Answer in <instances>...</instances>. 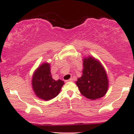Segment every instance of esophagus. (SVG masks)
Returning a JSON list of instances; mask_svg holds the SVG:
<instances>
[{"instance_id":"1","label":"esophagus","mask_w":134,"mask_h":134,"mask_svg":"<svg viewBox=\"0 0 134 134\" xmlns=\"http://www.w3.org/2000/svg\"><path fill=\"white\" fill-rule=\"evenodd\" d=\"M73 81V79H71V78H70V79H69V80H67V81H65V82H71V81Z\"/></svg>"}]
</instances>
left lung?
Here are the masks:
<instances>
[{
    "label": "left lung",
    "instance_id": "obj_1",
    "mask_svg": "<svg viewBox=\"0 0 134 134\" xmlns=\"http://www.w3.org/2000/svg\"><path fill=\"white\" fill-rule=\"evenodd\" d=\"M82 74L76 84L84 96L90 99H99L107 93L109 82L107 74L100 61L91 56L82 60Z\"/></svg>",
    "mask_w": 134,
    "mask_h": 134
}]
</instances>
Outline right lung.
Here are the masks:
<instances>
[{"instance_id": "right-lung-1", "label": "right lung", "mask_w": 134, "mask_h": 134, "mask_svg": "<svg viewBox=\"0 0 134 134\" xmlns=\"http://www.w3.org/2000/svg\"><path fill=\"white\" fill-rule=\"evenodd\" d=\"M50 64L44 62L34 72L31 80L32 88L36 96L43 100L48 101L56 97L64 84L62 80L52 78Z\"/></svg>"}]
</instances>
